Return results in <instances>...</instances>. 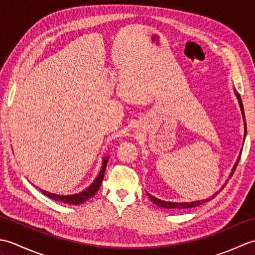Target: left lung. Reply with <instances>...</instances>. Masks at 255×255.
Segmentation results:
<instances>
[{
  "instance_id": "left-lung-1",
  "label": "left lung",
  "mask_w": 255,
  "mask_h": 255,
  "mask_svg": "<svg viewBox=\"0 0 255 255\" xmlns=\"http://www.w3.org/2000/svg\"><path fill=\"white\" fill-rule=\"evenodd\" d=\"M236 95H237V97H238V100H239V104H240V107H241V112H242L243 121H245V128H246V131H247V124H246L245 110H243V105H242L241 97H240V94L238 93V92H236ZM240 156H241V155H240ZM239 160H240V158H239ZM239 160L237 161V163H236V165L234 166V170H232V172H231V174H230V176H229V177H231V176H232V174H234V173H235V171H236V169H237V165H238V163H239ZM221 189H223V188H221ZM221 189H220V191H221ZM220 191H219V192H220ZM219 192L215 193V194L213 195V196L209 197V198H207V199L198 200V202H192V203H171V202H164V200H161V199L155 198L154 196H152V195H150V194H148V196H149V198H150L151 200H152V202H153L155 205L160 206V207L167 208V209H171V208L185 209V208H192V207H196V206L202 205V204H204V203H206V202H209V200H211V199H213V198H215V196H217V194H218Z\"/></svg>"
}]
</instances>
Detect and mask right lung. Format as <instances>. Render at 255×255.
<instances>
[{
	"instance_id": "1",
	"label": "right lung",
	"mask_w": 255,
	"mask_h": 255,
	"mask_svg": "<svg viewBox=\"0 0 255 255\" xmlns=\"http://www.w3.org/2000/svg\"><path fill=\"white\" fill-rule=\"evenodd\" d=\"M107 161H108V156L106 158L103 159V164H102V170L100 172L99 176L95 178V181L91 184V185L85 189V191L81 192L79 194H74V195H68V196H63V195H56V194H51V193H48L46 191H42L41 189V193L46 195L51 199H55L58 200V202H61V203H67V204H72V205H78L85 202L86 199L91 198L93 195H95V193L99 191V188L101 186V184L103 182V178H104V174H105V170H106V164H107Z\"/></svg>"
}]
</instances>
